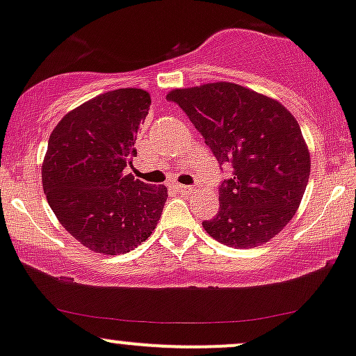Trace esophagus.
Returning <instances> with one entry per match:
<instances>
[{"label": "esophagus", "mask_w": 356, "mask_h": 356, "mask_svg": "<svg viewBox=\"0 0 356 356\" xmlns=\"http://www.w3.org/2000/svg\"><path fill=\"white\" fill-rule=\"evenodd\" d=\"M175 188L181 193H188V192H192L193 186H186V185H179V183H175Z\"/></svg>", "instance_id": "obj_1"}]
</instances>
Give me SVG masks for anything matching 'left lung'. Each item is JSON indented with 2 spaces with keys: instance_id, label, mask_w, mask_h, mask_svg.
<instances>
[{
  "instance_id": "8db88e82",
  "label": "left lung",
  "mask_w": 356,
  "mask_h": 356,
  "mask_svg": "<svg viewBox=\"0 0 356 356\" xmlns=\"http://www.w3.org/2000/svg\"><path fill=\"white\" fill-rule=\"evenodd\" d=\"M232 175L219 186V212L205 231L225 246L266 243L299 209L311 173L300 127L282 103L234 83L168 93Z\"/></svg>"
}]
</instances>
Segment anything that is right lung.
I'll return each mask as SVG.
<instances>
[{
	"mask_svg": "<svg viewBox=\"0 0 356 356\" xmlns=\"http://www.w3.org/2000/svg\"><path fill=\"white\" fill-rule=\"evenodd\" d=\"M149 105L144 90L106 91L64 115L49 137L42 164L49 205L72 238L97 253H129L161 217L166 186L125 173Z\"/></svg>",
	"mask_w": 356,
	"mask_h": 356,
	"instance_id": "obj_1",
	"label": "right lung"
}]
</instances>
